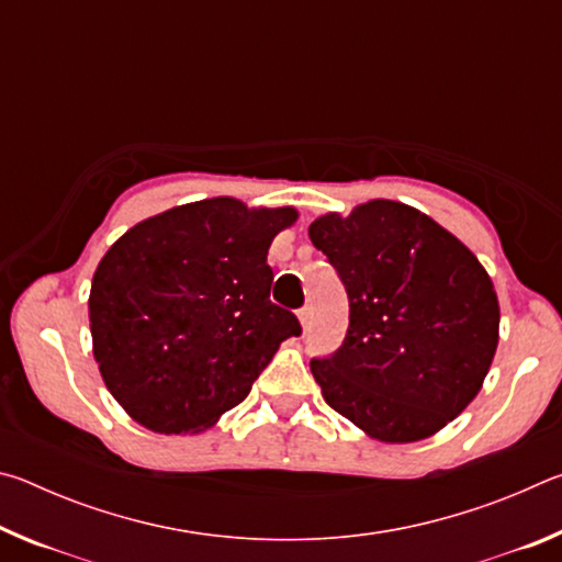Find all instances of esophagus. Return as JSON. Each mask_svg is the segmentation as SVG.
Wrapping results in <instances>:
<instances>
[{"mask_svg":"<svg viewBox=\"0 0 562 562\" xmlns=\"http://www.w3.org/2000/svg\"><path fill=\"white\" fill-rule=\"evenodd\" d=\"M297 319H300V325H302V329L307 331L310 327H312V310L310 307H302L300 312H297Z\"/></svg>","mask_w":562,"mask_h":562,"instance_id":"34e87169","label":"esophagus"}]
</instances>
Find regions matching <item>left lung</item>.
I'll return each mask as SVG.
<instances>
[{"label": "left lung", "instance_id": "obj_1", "mask_svg": "<svg viewBox=\"0 0 562 562\" xmlns=\"http://www.w3.org/2000/svg\"><path fill=\"white\" fill-rule=\"evenodd\" d=\"M310 240L349 297L341 347L310 361L325 402L384 443L441 431L481 392L498 347L486 268L429 215L384 198L319 215Z\"/></svg>", "mask_w": 562, "mask_h": 562}]
</instances>
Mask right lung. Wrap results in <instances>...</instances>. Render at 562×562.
I'll use <instances>...</instances> for the list:
<instances>
[{
    "mask_svg": "<svg viewBox=\"0 0 562 562\" xmlns=\"http://www.w3.org/2000/svg\"><path fill=\"white\" fill-rule=\"evenodd\" d=\"M297 211L237 198L176 205L123 233L91 280L89 322L103 384L156 434H201L250 394L288 337L270 302L268 250Z\"/></svg>",
    "mask_w": 562,
    "mask_h": 562,
    "instance_id": "add662e5",
    "label": "right lung"
}]
</instances>
